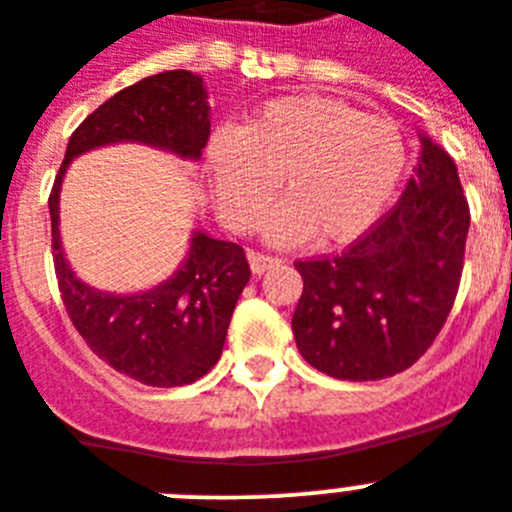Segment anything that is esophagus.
<instances>
[{"label":"esophagus","mask_w":512,"mask_h":512,"mask_svg":"<svg viewBox=\"0 0 512 512\" xmlns=\"http://www.w3.org/2000/svg\"><path fill=\"white\" fill-rule=\"evenodd\" d=\"M248 261H251L253 274H261V272H266V269H272V266L282 264V259H279V256H269V253H259V251L248 253Z\"/></svg>","instance_id":"obj_1"}]
</instances>
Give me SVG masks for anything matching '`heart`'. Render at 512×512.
I'll return each mask as SVG.
<instances>
[{"label": "heart", "mask_w": 512, "mask_h": 512, "mask_svg": "<svg viewBox=\"0 0 512 512\" xmlns=\"http://www.w3.org/2000/svg\"><path fill=\"white\" fill-rule=\"evenodd\" d=\"M214 196L233 230H253L282 181L285 207L266 233L274 243L316 235L342 246L381 220L409 168L404 131L329 98H277L238 131L209 139Z\"/></svg>", "instance_id": "obj_1"}]
</instances>
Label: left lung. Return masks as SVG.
<instances>
[{"instance_id":"1","label":"left lung","mask_w":512,"mask_h":512,"mask_svg":"<svg viewBox=\"0 0 512 512\" xmlns=\"http://www.w3.org/2000/svg\"><path fill=\"white\" fill-rule=\"evenodd\" d=\"M469 202L456 163L422 137L404 194L342 253L295 261L292 331L308 365L339 381H381L425 355L456 300Z\"/></svg>"}]
</instances>
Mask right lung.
Listing matches in <instances>:
<instances>
[{"label": "right lung", "instance_id": "obj_1", "mask_svg": "<svg viewBox=\"0 0 512 512\" xmlns=\"http://www.w3.org/2000/svg\"><path fill=\"white\" fill-rule=\"evenodd\" d=\"M113 142H142L199 160L209 142L202 77L176 69L124 87L95 108L69 137L67 155L48 196L56 282L74 329L100 360L144 386L199 381L217 365L240 292L251 279L238 243L194 233L173 277L139 295H106L82 285L59 240V189L72 157Z\"/></svg>", "mask_w": 512, "mask_h": 512}]
</instances>
